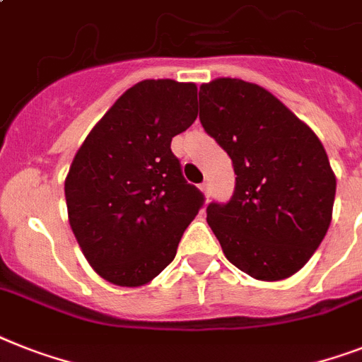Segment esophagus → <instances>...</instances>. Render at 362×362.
I'll return each instance as SVG.
<instances>
[{
  "label": "esophagus",
  "instance_id": "1",
  "mask_svg": "<svg viewBox=\"0 0 362 362\" xmlns=\"http://www.w3.org/2000/svg\"><path fill=\"white\" fill-rule=\"evenodd\" d=\"M201 191H202V193H204V197H206V199H208V197H210V184H208V182H202V184H201Z\"/></svg>",
  "mask_w": 362,
  "mask_h": 362
}]
</instances>
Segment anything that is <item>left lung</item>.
<instances>
[{
  "label": "left lung",
  "instance_id": "obj_1",
  "mask_svg": "<svg viewBox=\"0 0 362 362\" xmlns=\"http://www.w3.org/2000/svg\"><path fill=\"white\" fill-rule=\"evenodd\" d=\"M199 105L236 173L230 201L206 208L225 257L257 281L292 277L333 217L337 176L322 141L277 96L243 79L202 83Z\"/></svg>",
  "mask_w": 362,
  "mask_h": 362
}]
</instances>
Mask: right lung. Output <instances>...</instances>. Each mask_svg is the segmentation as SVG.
<instances>
[{
  "label": "right lung",
  "instance_id": "right-lung-1",
  "mask_svg": "<svg viewBox=\"0 0 362 362\" xmlns=\"http://www.w3.org/2000/svg\"><path fill=\"white\" fill-rule=\"evenodd\" d=\"M197 85L145 79L95 124L64 178L69 223L83 257L117 286H143L176 255L202 204L171 152L195 111Z\"/></svg>",
  "mask_w": 362,
  "mask_h": 362
}]
</instances>
